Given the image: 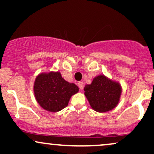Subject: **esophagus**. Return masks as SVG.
<instances>
[{
  "mask_svg": "<svg viewBox=\"0 0 154 154\" xmlns=\"http://www.w3.org/2000/svg\"><path fill=\"white\" fill-rule=\"evenodd\" d=\"M78 87L80 90H83V88H84V83L82 82H78Z\"/></svg>",
  "mask_w": 154,
  "mask_h": 154,
  "instance_id": "1",
  "label": "esophagus"
}]
</instances>
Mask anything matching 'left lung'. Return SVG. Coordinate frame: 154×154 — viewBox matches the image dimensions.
<instances>
[{"label":"left lung","mask_w":154,"mask_h":154,"mask_svg":"<svg viewBox=\"0 0 154 154\" xmlns=\"http://www.w3.org/2000/svg\"><path fill=\"white\" fill-rule=\"evenodd\" d=\"M84 91L92 109L103 113L112 110L117 106L122 88L119 82L100 75L95 77L91 85L85 86Z\"/></svg>","instance_id":"1"}]
</instances>
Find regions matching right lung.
Here are the masks:
<instances>
[{"label": "right lung", "instance_id": "right-lung-1", "mask_svg": "<svg viewBox=\"0 0 154 154\" xmlns=\"http://www.w3.org/2000/svg\"><path fill=\"white\" fill-rule=\"evenodd\" d=\"M78 91V87L62 78L59 72L40 74L34 83L36 100L43 109L51 112L66 107L72 95Z\"/></svg>", "mask_w": 154, "mask_h": 154}]
</instances>
